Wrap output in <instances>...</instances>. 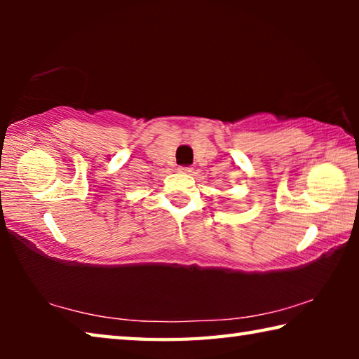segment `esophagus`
I'll return each instance as SVG.
<instances>
[{"instance_id":"34e87169","label":"esophagus","mask_w":359,"mask_h":359,"mask_svg":"<svg viewBox=\"0 0 359 359\" xmlns=\"http://www.w3.org/2000/svg\"><path fill=\"white\" fill-rule=\"evenodd\" d=\"M177 171H179V172H185V174H187V172H190V171H191V168H190V166H179Z\"/></svg>"}]
</instances>
